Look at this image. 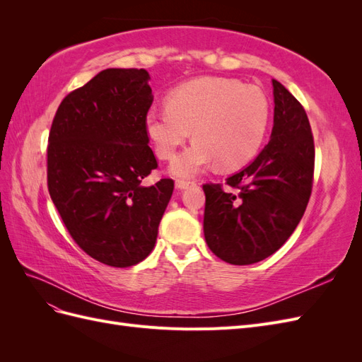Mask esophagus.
Instances as JSON below:
<instances>
[{"instance_id": "obj_1", "label": "esophagus", "mask_w": 362, "mask_h": 362, "mask_svg": "<svg viewBox=\"0 0 362 362\" xmlns=\"http://www.w3.org/2000/svg\"><path fill=\"white\" fill-rule=\"evenodd\" d=\"M194 181H190V180H177V182H175V185H177V189L180 190H184L190 187V185H193Z\"/></svg>"}]
</instances>
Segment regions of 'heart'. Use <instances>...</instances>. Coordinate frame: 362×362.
<instances>
[{"label": "heart", "mask_w": 362, "mask_h": 362, "mask_svg": "<svg viewBox=\"0 0 362 362\" xmlns=\"http://www.w3.org/2000/svg\"><path fill=\"white\" fill-rule=\"evenodd\" d=\"M270 105L258 87L233 78H199L168 96V107L151 110L145 129L161 160H172L189 139L194 144L172 164L178 177H190L216 163L217 169L243 166L262 144Z\"/></svg>", "instance_id": "1"}]
</instances>
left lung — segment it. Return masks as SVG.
<instances>
[{"label":"left lung","instance_id":"1","mask_svg":"<svg viewBox=\"0 0 362 362\" xmlns=\"http://www.w3.org/2000/svg\"><path fill=\"white\" fill-rule=\"evenodd\" d=\"M275 113L270 141L249 166L222 184H204L208 247L234 266L254 264L287 242L308 205L314 139L302 104L272 80Z\"/></svg>","mask_w":362,"mask_h":362}]
</instances>
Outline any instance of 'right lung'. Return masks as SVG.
Returning a JSON list of instances; mask_svg holds the SVG:
<instances>
[{"instance_id":"1","label":"right lung","mask_w":362,"mask_h":362,"mask_svg":"<svg viewBox=\"0 0 362 362\" xmlns=\"http://www.w3.org/2000/svg\"><path fill=\"white\" fill-rule=\"evenodd\" d=\"M152 101L145 69H105L64 98L49 131L51 199L74 242L112 267L151 254L173 192L170 178L141 184L158 168L145 129Z\"/></svg>"}]
</instances>
